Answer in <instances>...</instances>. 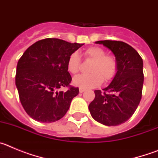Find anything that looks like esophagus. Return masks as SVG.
Returning a JSON list of instances; mask_svg holds the SVG:
<instances>
[{
	"label": "esophagus",
	"mask_w": 158,
	"mask_h": 158,
	"mask_svg": "<svg viewBox=\"0 0 158 158\" xmlns=\"http://www.w3.org/2000/svg\"><path fill=\"white\" fill-rule=\"evenodd\" d=\"M85 91V89H83V88H79V92L80 93H84V92Z\"/></svg>",
	"instance_id": "esophagus-1"
}]
</instances>
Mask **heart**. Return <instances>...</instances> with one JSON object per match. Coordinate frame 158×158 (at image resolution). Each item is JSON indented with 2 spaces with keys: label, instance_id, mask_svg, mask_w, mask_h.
<instances>
[{
  "label": "heart",
  "instance_id": "heart-1",
  "mask_svg": "<svg viewBox=\"0 0 158 158\" xmlns=\"http://www.w3.org/2000/svg\"><path fill=\"white\" fill-rule=\"evenodd\" d=\"M86 60L92 61L89 75H79L73 78L75 85L83 89H92L100 86L103 82H110L116 76L118 62L115 56L107 54L104 49L99 47H91L85 53ZM81 61L77 52L73 53L67 60V69L73 74H77L81 70Z\"/></svg>",
  "mask_w": 158,
  "mask_h": 158
}]
</instances>
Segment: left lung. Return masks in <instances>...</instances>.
<instances>
[{
    "instance_id": "1",
    "label": "left lung",
    "mask_w": 158,
    "mask_h": 158,
    "mask_svg": "<svg viewBox=\"0 0 158 158\" xmlns=\"http://www.w3.org/2000/svg\"><path fill=\"white\" fill-rule=\"evenodd\" d=\"M115 54L118 62L116 76L107 88L95 90V99L89 105L95 120L106 126H117L131 118L142 99L144 81L143 62L139 53L127 43L101 40Z\"/></svg>"
}]
</instances>
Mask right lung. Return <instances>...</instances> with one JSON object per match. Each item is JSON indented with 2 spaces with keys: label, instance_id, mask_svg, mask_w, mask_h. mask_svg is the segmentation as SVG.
I'll use <instances>...</instances> for the list:
<instances>
[{
  "label": "right lung",
  "instance_id": "add662e5",
  "mask_svg": "<svg viewBox=\"0 0 158 158\" xmlns=\"http://www.w3.org/2000/svg\"><path fill=\"white\" fill-rule=\"evenodd\" d=\"M84 44L47 38L32 44L19 59L16 85L27 115L41 123L62 118L79 89L70 85L67 60ZM66 91H60L62 87Z\"/></svg>",
  "mask_w": 158,
  "mask_h": 158
}]
</instances>
